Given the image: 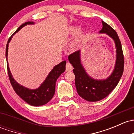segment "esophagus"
<instances>
[{"label":"esophagus","instance_id":"esophagus-1","mask_svg":"<svg viewBox=\"0 0 134 134\" xmlns=\"http://www.w3.org/2000/svg\"><path fill=\"white\" fill-rule=\"evenodd\" d=\"M65 69H66V71L67 72H70L72 70L73 67L72 66V65L69 62H67L66 63V66H65Z\"/></svg>","mask_w":134,"mask_h":134}]
</instances>
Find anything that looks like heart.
Listing matches in <instances>:
<instances>
[{"label": "heart", "mask_w": 134, "mask_h": 134, "mask_svg": "<svg viewBox=\"0 0 134 134\" xmlns=\"http://www.w3.org/2000/svg\"><path fill=\"white\" fill-rule=\"evenodd\" d=\"M80 27H79L78 26H71L69 27V33L70 35H74V34L77 33L76 35L75 38H74V40L72 42L71 46V47L74 48V47H76L78 45V43H80L83 39L85 38V34H86V31L85 29H80ZM79 31L78 32V31Z\"/></svg>", "instance_id": "heart-1"}]
</instances>
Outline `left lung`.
<instances>
[{"label": "left lung", "instance_id": "8db88e82", "mask_svg": "<svg viewBox=\"0 0 134 134\" xmlns=\"http://www.w3.org/2000/svg\"><path fill=\"white\" fill-rule=\"evenodd\" d=\"M102 29L99 33H105L114 40L116 51L114 69L109 76L103 80H97L88 75L81 63V51L79 50L69 56L73 72L75 74V85L80 97L88 101L95 102L106 98L119 83L123 75L124 57L121 43L118 34L109 25L102 21Z\"/></svg>", "mask_w": 134, "mask_h": 134}]
</instances>
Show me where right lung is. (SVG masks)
I'll list each match as a JSON object with an SVG mask.
<instances>
[{
    "mask_svg": "<svg viewBox=\"0 0 134 134\" xmlns=\"http://www.w3.org/2000/svg\"><path fill=\"white\" fill-rule=\"evenodd\" d=\"M35 24L34 22H25L24 24H22L16 29V31L13 34L7 43L6 49H5V58H6L7 61L8 76H9V80H10L11 84L14 91L17 94V95L19 96L24 101H26L27 103L32 106L38 107L47 104L54 96V92H55L56 81L58 77L65 71L66 61L62 62L61 63L54 66L53 69L49 73L46 78L45 79L43 82L38 88L31 89L16 82V80L13 77L10 69H9V64H8V55L9 43L11 40L13 36L17 32H19L22 27L27 25H33Z\"/></svg>",
    "mask_w": 134,
    "mask_h": 134,
    "instance_id": "1",
    "label": "right lung"
}]
</instances>
